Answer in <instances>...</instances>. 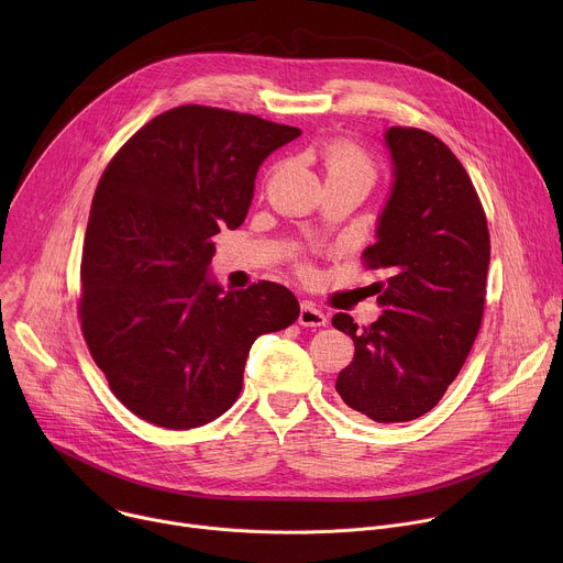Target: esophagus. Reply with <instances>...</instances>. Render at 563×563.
I'll list each match as a JSON object with an SVG mask.
<instances>
[{
    "mask_svg": "<svg viewBox=\"0 0 563 563\" xmlns=\"http://www.w3.org/2000/svg\"><path fill=\"white\" fill-rule=\"evenodd\" d=\"M298 323L302 328H325L328 316L320 311L313 302H302L300 313H298Z\"/></svg>",
    "mask_w": 563,
    "mask_h": 563,
    "instance_id": "obj_1",
    "label": "esophagus"
}]
</instances>
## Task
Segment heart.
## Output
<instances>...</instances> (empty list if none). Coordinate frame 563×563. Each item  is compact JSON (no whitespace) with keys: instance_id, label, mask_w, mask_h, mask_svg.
Masks as SVG:
<instances>
[{"instance_id":"1","label":"heart","mask_w":563,"mask_h":563,"mask_svg":"<svg viewBox=\"0 0 563 563\" xmlns=\"http://www.w3.org/2000/svg\"><path fill=\"white\" fill-rule=\"evenodd\" d=\"M323 167H325V178L328 180H339V178H361L372 185L376 169L369 155L358 148L354 142L347 140H334L325 146L323 151Z\"/></svg>"}]
</instances>
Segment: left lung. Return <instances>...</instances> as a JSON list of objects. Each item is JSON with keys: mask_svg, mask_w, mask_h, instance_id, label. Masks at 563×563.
<instances>
[{"mask_svg": "<svg viewBox=\"0 0 563 563\" xmlns=\"http://www.w3.org/2000/svg\"><path fill=\"white\" fill-rule=\"evenodd\" d=\"M394 163L378 240L363 252L383 313L358 328L350 313L332 325L354 341L339 374L345 406L376 423L423 417L461 372L481 328L490 265L484 205L445 142L415 126L385 133Z\"/></svg>", "mask_w": 563, "mask_h": 563, "instance_id": "left-lung-1", "label": "left lung"}]
</instances>
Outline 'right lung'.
Masks as SVG:
<instances>
[{"mask_svg":"<svg viewBox=\"0 0 563 563\" xmlns=\"http://www.w3.org/2000/svg\"><path fill=\"white\" fill-rule=\"evenodd\" d=\"M300 129L185 104L155 115L107 165L91 205L77 316L111 391L167 430L200 428L243 389L252 343L289 328L272 280L222 291L207 278L222 224H243L263 159Z\"/></svg>","mask_w":563,"mask_h":563,"instance_id":"obj_1","label":"right lung"}]
</instances>
